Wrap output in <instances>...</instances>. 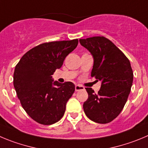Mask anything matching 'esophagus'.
<instances>
[{
  "instance_id": "34e87169",
  "label": "esophagus",
  "mask_w": 148,
  "mask_h": 148,
  "mask_svg": "<svg viewBox=\"0 0 148 148\" xmlns=\"http://www.w3.org/2000/svg\"><path fill=\"white\" fill-rule=\"evenodd\" d=\"M75 89L76 92H78V91H80V90H84V86H79V85H75Z\"/></svg>"
}]
</instances>
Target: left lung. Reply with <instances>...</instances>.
Instances as JSON below:
<instances>
[{"label": "left lung", "instance_id": "obj_1", "mask_svg": "<svg viewBox=\"0 0 148 148\" xmlns=\"http://www.w3.org/2000/svg\"><path fill=\"white\" fill-rule=\"evenodd\" d=\"M79 42L94 59L91 76L101 81L97 94L92 88H86L89 96L84 103V111L95 123H110L123 110L131 92L134 74L130 61L104 36L80 39Z\"/></svg>", "mask_w": 148, "mask_h": 148}]
</instances>
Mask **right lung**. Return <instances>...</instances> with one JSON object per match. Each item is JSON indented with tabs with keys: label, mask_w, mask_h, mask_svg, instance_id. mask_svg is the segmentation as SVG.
I'll use <instances>...</instances> for the list:
<instances>
[{
	"label": "right lung",
	"mask_w": 148,
	"mask_h": 148,
	"mask_svg": "<svg viewBox=\"0 0 148 148\" xmlns=\"http://www.w3.org/2000/svg\"><path fill=\"white\" fill-rule=\"evenodd\" d=\"M78 43V39L42 43L25 53L16 65L13 82L17 95L24 110L38 123L52 125L64 114L75 85L53 81L52 75Z\"/></svg>",
	"instance_id": "obj_1"
}]
</instances>
